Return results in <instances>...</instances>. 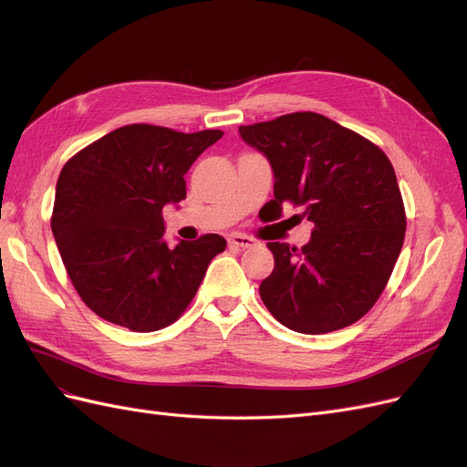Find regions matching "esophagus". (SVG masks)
Masks as SVG:
<instances>
[{"label":"esophagus","instance_id":"1","mask_svg":"<svg viewBox=\"0 0 467 467\" xmlns=\"http://www.w3.org/2000/svg\"><path fill=\"white\" fill-rule=\"evenodd\" d=\"M229 246L231 248H252L255 246V240L252 236H246V234H240V233H233L229 236Z\"/></svg>","mask_w":467,"mask_h":467}]
</instances>
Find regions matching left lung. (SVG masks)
Instances as JSON below:
<instances>
[{
	"label": "left lung",
	"instance_id": "obj_1",
	"mask_svg": "<svg viewBox=\"0 0 467 467\" xmlns=\"http://www.w3.org/2000/svg\"><path fill=\"white\" fill-rule=\"evenodd\" d=\"M275 174L274 212L314 223L303 248L267 243L275 267L260 285L274 318L298 334L348 327L374 306L401 252L405 207L379 145L316 112L238 128ZM298 217V215H295Z\"/></svg>",
	"mask_w": 467,
	"mask_h": 467
}]
</instances>
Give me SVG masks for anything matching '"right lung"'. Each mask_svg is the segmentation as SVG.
<instances>
[{
  "instance_id": "right-lung-1",
  "label": "right lung",
  "mask_w": 467,
  "mask_h": 467,
  "mask_svg": "<svg viewBox=\"0 0 467 467\" xmlns=\"http://www.w3.org/2000/svg\"><path fill=\"white\" fill-rule=\"evenodd\" d=\"M221 130L130 124L87 145L59 172L52 233L83 303L131 332L174 324L227 246L203 234L164 243L162 207L186 198L184 174Z\"/></svg>"
}]
</instances>
